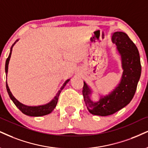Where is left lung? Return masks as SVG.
<instances>
[{
    "instance_id": "1",
    "label": "left lung",
    "mask_w": 148,
    "mask_h": 148,
    "mask_svg": "<svg viewBox=\"0 0 148 148\" xmlns=\"http://www.w3.org/2000/svg\"><path fill=\"white\" fill-rule=\"evenodd\" d=\"M112 42L117 46L121 56L123 69L121 83L109 95L101 97L97 102L90 99L91 90L84 82L83 96L88 111L94 115L106 116L114 114L125 107L132 101L139 81L141 65L136 46L125 33L116 32L112 35Z\"/></svg>"
}]
</instances>
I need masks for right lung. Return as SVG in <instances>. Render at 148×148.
I'll use <instances>...</instances> for the list:
<instances>
[{
  "mask_svg": "<svg viewBox=\"0 0 148 148\" xmlns=\"http://www.w3.org/2000/svg\"><path fill=\"white\" fill-rule=\"evenodd\" d=\"M18 41V40H16L14 42V43L12 45L11 47V49H10V55H9L8 58H7L6 62H5V73L6 74H8V64H9V61H10V57H11V54H12V48H13V46L15 45V43ZM69 81V79L67 80L64 83V84L63 86L61 87L60 90L58 92V93L56 94V95L55 96V97L53 99V100L49 102V103L46 105H43V106H25V105H23V103H21L19 102L16 99L15 97L12 95V92H10V88H9L8 83L6 82V88H7V91L8 92L9 96H10V99H12V101H13L15 106L18 108L19 110H21V112L27 115V116H44V115H47L49 114V113H51V112L54 110V109L56 108L57 102H58V97H59V95L61 92L62 90L64 88V87L66 85V84L68 83Z\"/></svg>",
  "mask_w": 148,
  "mask_h": 148,
  "instance_id": "add662e5",
  "label": "right lung"
}]
</instances>
